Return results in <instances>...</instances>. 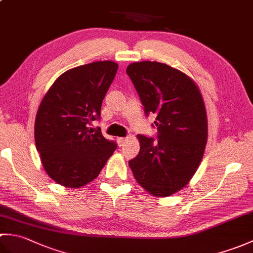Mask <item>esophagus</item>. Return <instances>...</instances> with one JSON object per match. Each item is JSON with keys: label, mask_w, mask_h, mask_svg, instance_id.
I'll return each mask as SVG.
<instances>
[{"label": "esophagus", "mask_w": 253, "mask_h": 253, "mask_svg": "<svg viewBox=\"0 0 253 253\" xmlns=\"http://www.w3.org/2000/svg\"><path fill=\"white\" fill-rule=\"evenodd\" d=\"M127 140H128L127 138H123V137L117 138V143H118V146H120V147H123L124 144H125V143L127 142Z\"/></svg>", "instance_id": "34e87169"}]
</instances>
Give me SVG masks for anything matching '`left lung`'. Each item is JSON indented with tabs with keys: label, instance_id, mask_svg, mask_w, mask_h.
Returning a JSON list of instances; mask_svg holds the SVG:
<instances>
[{
	"label": "left lung",
	"instance_id": "1",
	"mask_svg": "<svg viewBox=\"0 0 253 253\" xmlns=\"http://www.w3.org/2000/svg\"><path fill=\"white\" fill-rule=\"evenodd\" d=\"M126 73L159 130L158 141L137 136L140 151L128 164L144 190L169 197L186 187L203 158L208 116L202 94L189 76L163 63L135 62Z\"/></svg>",
	"mask_w": 253,
	"mask_h": 253
}]
</instances>
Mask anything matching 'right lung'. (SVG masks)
<instances>
[{"mask_svg":"<svg viewBox=\"0 0 253 253\" xmlns=\"http://www.w3.org/2000/svg\"><path fill=\"white\" fill-rule=\"evenodd\" d=\"M118 64L92 62L58 77L37 112L35 141L46 174L57 184L80 188L95 179L116 150L115 142L88 126L101 105Z\"/></svg>","mask_w":253,"mask_h":253,"instance_id":"right-lung-1","label":"right lung"}]
</instances>
